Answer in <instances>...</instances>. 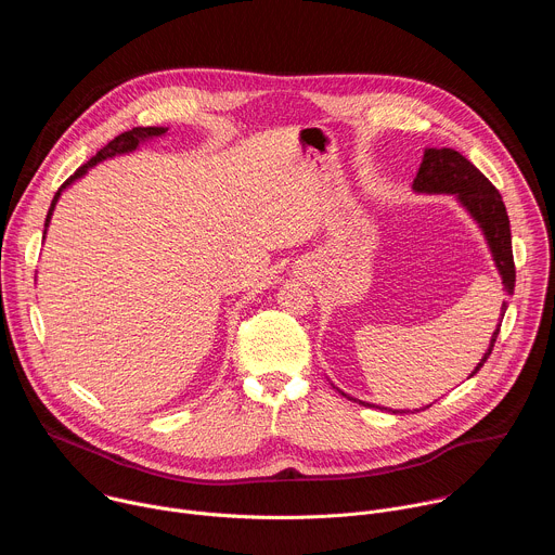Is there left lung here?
I'll list each match as a JSON object with an SVG mask.
<instances>
[{
	"instance_id": "8db88e82",
	"label": "left lung",
	"mask_w": 555,
	"mask_h": 555,
	"mask_svg": "<svg viewBox=\"0 0 555 555\" xmlns=\"http://www.w3.org/2000/svg\"><path fill=\"white\" fill-rule=\"evenodd\" d=\"M413 191L426 193V195L446 193V195L456 197V202L467 210V215L479 223L486 242H488V248L492 253L494 266L501 274L503 289H505V294L512 296L514 283H516V268H514V255H512V230H509V217H507L503 197L494 189V184L459 151L443 146V149H426L424 151V160H422L420 173L413 182ZM505 311H507V302L503 300L501 315H505ZM499 330H501V323L496 325V330L492 334L488 351L483 353L481 362L474 366L469 377L477 375L481 371V366L488 362V358L494 349V343L499 338ZM356 402H360V400H356ZM360 404H364V402H360ZM366 406H371V404H366ZM392 413H398V411H392Z\"/></svg>"
}]
</instances>
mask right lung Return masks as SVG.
I'll list each match as a JSON object with an SVG mask.
<instances>
[{"mask_svg":"<svg viewBox=\"0 0 555 555\" xmlns=\"http://www.w3.org/2000/svg\"><path fill=\"white\" fill-rule=\"evenodd\" d=\"M169 129L167 127H133L131 131H125V133H120V135H116L109 144H105L90 163H86L83 167H78L76 169V173L74 176H69L65 182H63V186L56 191V195H54V199H52V204H50V210H48V215H46V230H48V225H50V219H52V212H54V206H56V202H59V197H61V193L67 189V186H72L76 180H81L92 167H96L99 163H103V160H107V157H116V155H125V153H131V151H135V149H140V144L142 142H146V140H153V138H160V135H165ZM46 230H43V236H46Z\"/></svg>","mask_w":555,"mask_h":555,"instance_id":"1","label":"right lung"}]
</instances>
